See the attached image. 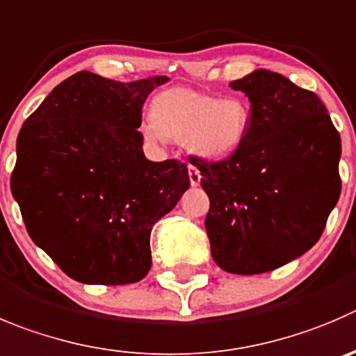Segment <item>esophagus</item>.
<instances>
[{"label":"esophagus","mask_w":356,"mask_h":356,"mask_svg":"<svg viewBox=\"0 0 356 356\" xmlns=\"http://www.w3.org/2000/svg\"><path fill=\"white\" fill-rule=\"evenodd\" d=\"M188 178H191L192 187H197L201 184V172H199V169L194 168V165H188Z\"/></svg>","instance_id":"esophagus-1"}]
</instances>
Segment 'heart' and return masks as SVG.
Returning <instances> with one entry per match:
<instances>
[{"label":"heart","instance_id":"heart-1","mask_svg":"<svg viewBox=\"0 0 356 356\" xmlns=\"http://www.w3.org/2000/svg\"><path fill=\"white\" fill-rule=\"evenodd\" d=\"M150 120L141 127L145 140L184 141L195 157L220 161L243 145L252 108L238 96L216 97L188 87H171L154 96Z\"/></svg>","mask_w":356,"mask_h":356}]
</instances>
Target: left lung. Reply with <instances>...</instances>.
I'll return each mask as SVG.
<instances>
[{"instance_id": "8db88e82", "label": "left lung", "mask_w": 356, "mask_h": 356, "mask_svg": "<svg viewBox=\"0 0 356 356\" xmlns=\"http://www.w3.org/2000/svg\"><path fill=\"white\" fill-rule=\"evenodd\" d=\"M252 103L229 159H194L209 197L213 260L232 274L274 270L316 245L341 195V136L314 92L255 70L231 82Z\"/></svg>"}]
</instances>
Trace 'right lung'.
Instances as JSON below:
<instances>
[{"mask_svg":"<svg viewBox=\"0 0 356 356\" xmlns=\"http://www.w3.org/2000/svg\"><path fill=\"white\" fill-rule=\"evenodd\" d=\"M168 80L124 83L79 71L20 129L12 194L35 245L76 282L143 280L152 227L191 187L187 164L152 162L141 150V108Z\"/></svg>","mask_w":356,"mask_h":356,"instance_id":"1","label":"right lung"}]
</instances>
